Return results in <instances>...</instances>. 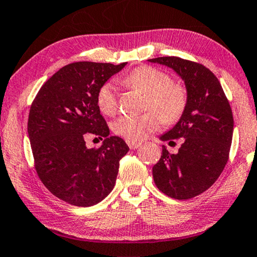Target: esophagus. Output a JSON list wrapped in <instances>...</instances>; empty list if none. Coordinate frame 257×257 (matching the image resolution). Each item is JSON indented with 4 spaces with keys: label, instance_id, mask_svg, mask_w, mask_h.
<instances>
[{
    "label": "esophagus",
    "instance_id": "1",
    "mask_svg": "<svg viewBox=\"0 0 257 257\" xmlns=\"http://www.w3.org/2000/svg\"><path fill=\"white\" fill-rule=\"evenodd\" d=\"M127 144H128V147L130 148V149H133V150L137 149V148L141 146L140 142H135V141H127Z\"/></svg>",
    "mask_w": 257,
    "mask_h": 257
}]
</instances>
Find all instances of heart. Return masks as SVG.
<instances>
[{
    "label": "heart",
    "instance_id": "obj_1",
    "mask_svg": "<svg viewBox=\"0 0 257 257\" xmlns=\"http://www.w3.org/2000/svg\"><path fill=\"white\" fill-rule=\"evenodd\" d=\"M124 84L137 89L147 96L146 109L153 110L143 115H123L113 123L116 135L127 141H141L160 127L162 120H178L186 106L184 87L173 84L165 72L151 66L134 70L124 78ZM97 107L104 115H113L117 109L116 87L108 81L101 86L96 96ZM155 113H154L153 111Z\"/></svg>",
    "mask_w": 257,
    "mask_h": 257
}]
</instances>
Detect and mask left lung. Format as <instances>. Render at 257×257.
<instances>
[{
	"label": "left lung",
	"mask_w": 257,
	"mask_h": 257,
	"mask_svg": "<svg viewBox=\"0 0 257 257\" xmlns=\"http://www.w3.org/2000/svg\"><path fill=\"white\" fill-rule=\"evenodd\" d=\"M164 65L185 84L186 106L161 141L183 139L178 153L162 156L153 168L156 186L175 199H191L209 189L228 161L234 120L229 102L218 78L204 65L177 57L148 59Z\"/></svg>",
	"instance_id": "obj_1"
}]
</instances>
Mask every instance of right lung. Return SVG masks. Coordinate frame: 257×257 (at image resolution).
Wrapping results in <instances>:
<instances>
[{
  "instance_id": "right-lung-1",
  "label": "right lung",
  "mask_w": 257,
  "mask_h": 257,
  "mask_svg": "<svg viewBox=\"0 0 257 257\" xmlns=\"http://www.w3.org/2000/svg\"><path fill=\"white\" fill-rule=\"evenodd\" d=\"M125 65L68 64L48 79L31 104L28 134L36 170L46 189L68 204L88 207L103 200L129 151L121 137L109 136L96 102L101 86ZM86 133L103 138V146L88 150Z\"/></svg>"
}]
</instances>
